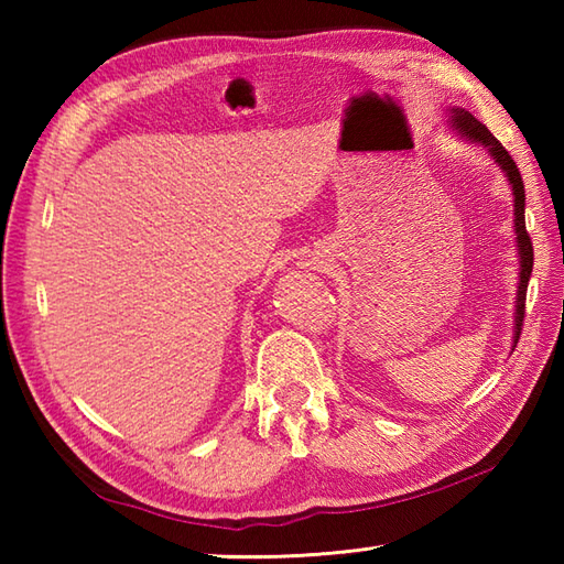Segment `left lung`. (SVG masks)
Returning a JSON list of instances; mask_svg holds the SVG:
<instances>
[{
    "label": "left lung",
    "mask_w": 564,
    "mask_h": 564,
    "mask_svg": "<svg viewBox=\"0 0 564 564\" xmlns=\"http://www.w3.org/2000/svg\"><path fill=\"white\" fill-rule=\"evenodd\" d=\"M451 126L460 138L477 142V145L487 148L492 154V160L499 164V170L507 174L513 194V230H517V247H519V291H517V313H513V346L519 344L523 315H525V291H529V279L533 271V245L531 237L525 232V191L521 182V172L517 162L511 160V154L505 150V145L489 133V130L477 121V118L465 109H451Z\"/></svg>",
    "instance_id": "1"
}]
</instances>
